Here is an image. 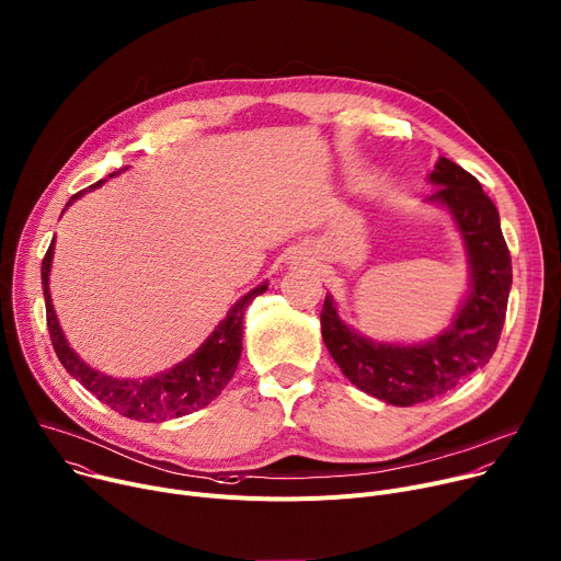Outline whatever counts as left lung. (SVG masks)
I'll return each mask as SVG.
<instances>
[{
    "instance_id": "obj_1",
    "label": "left lung",
    "mask_w": 561,
    "mask_h": 561,
    "mask_svg": "<svg viewBox=\"0 0 561 561\" xmlns=\"http://www.w3.org/2000/svg\"><path fill=\"white\" fill-rule=\"evenodd\" d=\"M465 244L469 285L451 323L422 343H389L364 336L336 312L325 294L321 334L325 348L357 389L393 407L434 400L483 368L496 351L512 287V261L494 202L465 168L440 157L426 178Z\"/></svg>"
}]
</instances>
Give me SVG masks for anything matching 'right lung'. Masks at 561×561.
<instances>
[{"instance_id": "obj_1", "label": "right lung", "mask_w": 561, "mask_h": 561, "mask_svg": "<svg viewBox=\"0 0 561 561\" xmlns=\"http://www.w3.org/2000/svg\"><path fill=\"white\" fill-rule=\"evenodd\" d=\"M125 170V168H121ZM118 170V172H121ZM112 172L110 178H114ZM105 180L92 184L88 191H94ZM88 191L76 193L65 208H69L78 197H82ZM65 213V210H62ZM54 242L49 244V251L42 261V287H45V304H47V325L51 334L54 351L60 359V364L67 368V373L78 379L84 389L96 396L103 404H107L112 411L139 420V422H163L170 417H182L197 409H204L218 398L225 386L231 381L240 353H242V319L244 310L249 308L255 296L267 291V280L240 296L227 317L215 325V330L204 339L202 346L188 355L184 362L175 364L172 368L157 373L152 377L144 379H118L112 375H105L96 368H92L88 362H82L76 351L69 346V341L58 323L51 291H49V274H51V261H54Z\"/></svg>"}]
</instances>
